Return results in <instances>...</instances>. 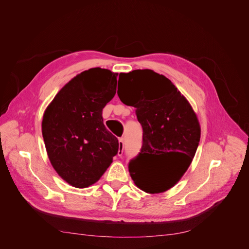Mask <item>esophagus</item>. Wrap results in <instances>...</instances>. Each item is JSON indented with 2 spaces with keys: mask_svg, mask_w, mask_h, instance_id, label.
Returning <instances> with one entry per match:
<instances>
[{
  "mask_svg": "<svg viewBox=\"0 0 249 249\" xmlns=\"http://www.w3.org/2000/svg\"><path fill=\"white\" fill-rule=\"evenodd\" d=\"M124 151V138H119V149H118V155L121 156Z\"/></svg>",
  "mask_w": 249,
  "mask_h": 249,
  "instance_id": "34e87169",
  "label": "esophagus"
}]
</instances>
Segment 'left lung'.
<instances>
[{
    "label": "left lung",
    "instance_id": "obj_1",
    "mask_svg": "<svg viewBox=\"0 0 249 249\" xmlns=\"http://www.w3.org/2000/svg\"><path fill=\"white\" fill-rule=\"evenodd\" d=\"M126 84L117 94L134 107L142 126V146L128 163L135 185L150 194L171 189L197 151L201 129L191 105L164 75L151 70L120 73Z\"/></svg>",
    "mask_w": 249,
    "mask_h": 249
}]
</instances>
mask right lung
Segmentation results:
<instances>
[{"mask_svg": "<svg viewBox=\"0 0 249 249\" xmlns=\"http://www.w3.org/2000/svg\"><path fill=\"white\" fill-rule=\"evenodd\" d=\"M117 75L100 68L77 74L44 113L42 135L49 160L75 188L95 184L119 149V141L105 127L102 116L116 94Z\"/></svg>", "mask_w": 249, "mask_h": 249, "instance_id": "right-lung-1", "label": "right lung"}]
</instances>
